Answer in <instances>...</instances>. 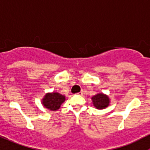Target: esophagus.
Segmentation results:
<instances>
[{"instance_id": "1", "label": "esophagus", "mask_w": 150, "mask_h": 150, "mask_svg": "<svg viewBox=\"0 0 150 150\" xmlns=\"http://www.w3.org/2000/svg\"><path fill=\"white\" fill-rule=\"evenodd\" d=\"M77 94L80 95V96H82V95L83 94V91H81V92H79V93H77Z\"/></svg>"}]
</instances>
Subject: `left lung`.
Segmentation results:
<instances>
[{"label":"left lung","mask_w":150,"mask_h":150,"mask_svg":"<svg viewBox=\"0 0 150 150\" xmlns=\"http://www.w3.org/2000/svg\"><path fill=\"white\" fill-rule=\"evenodd\" d=\"M93 105L99 110H102L107 107L110 103L109 97L103 93L95 95L91 98Z\"/></svg>","instance_id":"left-lung-1"}]
</instances>
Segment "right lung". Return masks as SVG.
<instances>
[{
  "label": "right lung",
  "mask_w": 150,
  "mask_h": 150,
  "mask_svg": "<svg viewBox=\"0 0 150 150\" xmlns=\"http://www.w3.org/2000/svg\"><path fill=\"white\" fill-rule=\"evenodd\" d=\"M65 100V96L59 93H47L43 99V104L50 110L55 111L60 107L61 104Z\"/></svg>",
  "instance_id": "obj_1"
}]
</instances>
